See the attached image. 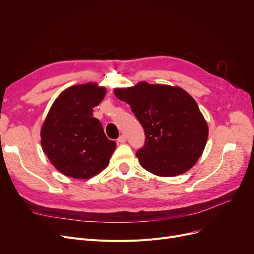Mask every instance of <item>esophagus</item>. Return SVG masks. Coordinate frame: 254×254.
<instances>
[{"instance_id":"esophagus-1","label":"esophagus","mask_w":254,"mask_h":254,"mask_svg":"<svg viewBox=\"0 0 254 254\" xmlns=\"http://www.w3.org/2000/svg\"><path fill=\"white\" fill-rule=\"evenodd\" d=\"M117 141H118V143H126V142H127V137H126L125 135L119 136V138L117 139Z\"/></svg>"}]
</instances>
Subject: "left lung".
<instances>
[{
    "label": "left lung",
    "instance_id": "obj_1",
    "mask_svg": "<svg viewBox=\"0 0 254 254\" xmlns=\"http://www.w3.org/2000/svg\"><path fill=\"white\" fill-rule=\"evenodd\" d=\"M114 93L130 106L144 129L145 142L136 155L145 170L173 177L196 163L206 146L208 126L190 95L180 87L147 82Z\"/></svg>",
    "mask_w": 254,
    "mask_h": 254
}]
</instances>
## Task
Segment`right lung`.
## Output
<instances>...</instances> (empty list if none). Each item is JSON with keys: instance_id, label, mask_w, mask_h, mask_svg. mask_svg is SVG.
I'll use <instances>...</instances> for the list:
<instances>
[{"instance_id": "1", "label": "right lung", "mask_w": 254, "mask_h": 254, "mask_svg": "<svg viewBox=\"0 0 254 254\" xmlns=\"http://www.w3.org/2000/svg\"><path fill=\"white\" fill-rule=\"evenodd\" d=\"M105 95V87L96 83L75 85L51 106L41 129V144L52 165L65 176L88 179L109 164L116 143L106 137L92 114Z\"/></svg>"}]
</instances>
